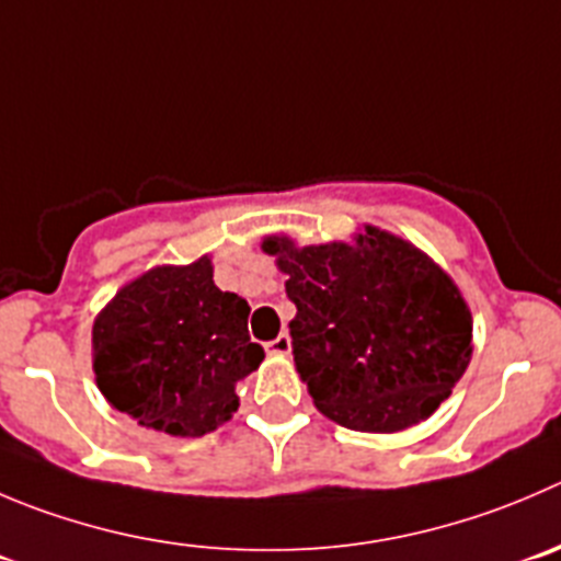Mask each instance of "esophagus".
Instances as JSON below:
<instances>
[{
  "label": "esophagus",
  "instance_id": "obj_1",
  "mask_svg": "<svg viewBox=\"0 0 561 561\" xmlns=\"http://www.w3.org/2000/svg\"><path fill=\"white\" fill-rule=\"evenodd\" d=\"M264 350H266V355H289V352H291L289 333H280V335H277V339L266 341Z\"/></svg>",
  "mask_w": 561,
  "mask_h": 561
}]
</instances>
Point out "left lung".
Wrapping results in <instances>:
<instances>
[{"label":"left lung","mask_w":561,"mask_h":561,"mask_svg":"<svg viewBox=\"0 0 561 561\" xmlns=\"http://www.w3.org/2000/svg\"><path fill=\"white\" fill-rule=\"evenodd\" d=\"M261 248L289 275L295 364L328 419L399 432L435 413L471 360V311L440 266L371 226L355 244Z\"/></svg>","instance_id":"1"}]
</instances>
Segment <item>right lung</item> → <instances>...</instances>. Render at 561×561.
Returning a JSON list of instances; mask_svg holds the SVG:
<instances>
[{
  "instance_id": "add662e5",
  "label": "right lung",
  "mask_w": 561,
  "mask_h": 561,
  "mask_svg": "<svg viewBox=\"0 0 561 561\" xmlns=\"http://www.w3.org/2000/svg\"><path fill=\"white\" fill-rule=\"evenodd\" d=\"M248 317V300L215 286L209 255L157 266L117 291L95 319V382L137 424L206 435L237 413V386L264 360Z\"/></svg>"
}]
</instances>
